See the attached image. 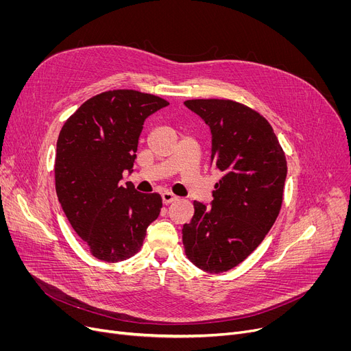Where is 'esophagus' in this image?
Returning a JSON list of instances; mask_svg holds the SVG:
<instances>
[{
    "mask_svg": "<svg viewBox=\"0 0 351 351\" xmlns=\"http://www.w3.org/2000/svg\"><path fill=\"white\" fill-rule=\"evenodd\" d=\"M160 196H162V202H163L165 205H169V204H172V202H175L178 199V196H175L172 192H168V191H165Z\"/></svg>",
    "mask_w": 351,
    "mask_h": 351,
    "instance_id": "obj_1",
    "label": "esophagus"
}]
</instances>
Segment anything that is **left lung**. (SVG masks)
<instances>
[{"instance_id":"8db88e82","label":"left lung","mask_w":351,"mask_h":351,"mask_svg":"<svg viewBox=\"0 0 351 351\" xmlns=\"http://www.w3.org/2000/svg\"><path fill=\"white\" fill-rule=\"evenodd\" d=\"M185 105L210 129V165L222 172L210 205L195 200L183 225L186 256L199 269L222 273L242 263L276 222L287 163L270 123L229 99H192Z\"/></svg>"}]
</instances>
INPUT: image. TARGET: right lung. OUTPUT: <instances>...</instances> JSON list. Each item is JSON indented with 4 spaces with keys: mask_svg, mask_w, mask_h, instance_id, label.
I'll use <instances>...</instances> for the list:
<instances>
[{
    "mask_svg": "<svg viewBox=\"0 0 351 351\" xmlns=\"http://www.w3.org/2000/svg\"><path fill=\"white\" fill-rule=\"evenodd\" d=\"M169 102L132 89L108 90L84 102L62 126L55 189L71 226L104 262H122L141 249L162 199L141 193L122 173L134 172L143 122Z\"/></svg>",
    "mask_w": 351,
    "mask_h": 351,
    "instance_id": "1",
    "label": "right lung"
}]
</instances>
